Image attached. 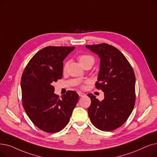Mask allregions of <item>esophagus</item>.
<instances>
[{
	"label": "esophagus",
	"instance_id": "obj_1",
	"mask_svg": "<svg viewBox=\"0 0 157 157\" xmlns=\"http://www.w3.org/2000/svg\"><path fill=\"white\" fill-rule=\"evenodd\" d=\"M78 94L79 95V96H80V97H83V96H85V94L84 93H82V92H78Z\"/></svg>",
	"mask_w": 157,
	"mask_h": 157
}]
</instances>
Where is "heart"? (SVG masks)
<instances>
[{"mask_svg":"<svg viewBox=\"0 0 157 157\" xmlns=\"http://www.w3.org/2000/svg\"><path fill=\"white\" fill-rule=\"evenodd\" d=\"M78 59L80 64L82 65V67H84L86 65H93L94 63V58L90 55H87V54H81L78 57ZM68 67V63H65L63 66V71H65L67 69Z\"/></svg>","mask_w":157,"mask_h":157,"instance_id":"1","label":"heart"}]
</instances>
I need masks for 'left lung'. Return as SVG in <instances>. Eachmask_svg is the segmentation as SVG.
Masks as SVG:
<instances>
[{"instance_id": "1", "label": "left lung", "mask_w": 157, "mask_h": 157, "mask_svg": "<svg viewBox=\"0 0 157 157\" xmlns=\"http://www.w3.org/2000/svg\"><path fill=\"white\" fill-rule=\"evenodd\" d=\"M85 47L100 58L95 86L104 92L102 101L88 94V113L92 123L102 131L121 126L132 113L135 103V76L131 65L119 49L107 44Z\"/></svg>"}]
</instances>
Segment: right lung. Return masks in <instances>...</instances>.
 I'll list each match as a JSON object with an SVG mask.
<instances>
[{"mask_svg":"<svg viewBox=\"0 0 157 157\" xmlns=\"http://www.w3.org/2000/svg\"><path fill=\"white\" fill-rule=\"evenodd\" d=\"M74 49L46 47L33 56L22 74L24 108L34 124L45 132L56 133L65 128L78 101V94L72 90L59 98L52 85L62 79L63 60Z\"/></svg>","mask_w":157,"mask_h":157,"instance_id":"add662e5","label":"right lung"}]
</instances>
